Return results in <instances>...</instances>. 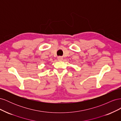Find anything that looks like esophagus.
Segmentation results:
<instances>
[{"mask_svg":"<svg viewBox=\"0 0 121 121\" xmlns=\"http://www.w3.org/2000/svg\"><path fill=\"white\" fill-rule=\"evenodd\" d=\"M57 60H58L61 61V60H63V58L61 56H58V57H57Z\"/></svg>","mask_w":121,"mask_h":121,"instance_id":"34e87169","label":"esophagus"}]
</instances>
